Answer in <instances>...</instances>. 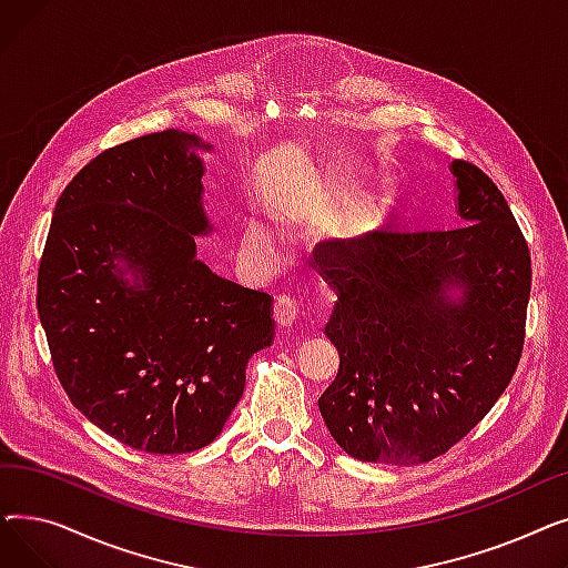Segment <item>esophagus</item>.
<instances>
[{"instance_id":"obj_1","label":"esophagus","mask_w":568,"mask_h":568,"mask_svg":"<svg viewBox=\"0 0 568 568\" xmlns=\"http://www.w3.org/2000/svg\"><path fill=\"white\" fill-rule=\"evenodd\" d=\"M302 317V311H300V302L292 300V296L287 294H281L276 304H274V320L278 326H283V329H290V326H294L296 322H300Z\"/></svg>"}]
</instances>
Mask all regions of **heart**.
I'll list each match as a JSON object with an SVG mask.
<instances>
[{
    "instance_id": "b5f03b06",
    "label": "heart",
    "mask_w": 568,
    "mask_h": 568,
    "mask_svg": "<svg viewBox=\"0 0 568 568\" xmlns=\"http://www.w3.org/2000/svg\"><path fill=\"white\" fill-rule=\"evenodd\" d=\"M246 248L251 257H255L260 264H274L276 260V246L274 236L262 223H253L246 232Z\"/></svg>"
}]
</instances>
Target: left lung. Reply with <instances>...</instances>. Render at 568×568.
<instances>
[{"label":"left lung","instance_id":"obj_1","mask_svg":"<svg viewBox=\"0 0 568 568\" xmlns=\"http://www.w3.org/2000/svg\"><path fill=\"white\" fill-rule=\"evenodd\" d=\"M460 225L377 230L326 242L336 290L324 326L341 368L317 400L341 449L419 465L452 449L497 403L520 362L531 260L493 179L454 161Z\"/></svg>","mask_w":568,"mask_h":568}]
</instances>
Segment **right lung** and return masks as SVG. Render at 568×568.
<instances>
[{
  "instance_id": "add662e5",
  "label": "right lung",
  "mask_w": 568,
  "mask_h": 568,
  "mask_svg": "<svg viewBox=\"0 0 568 568\" xmlns=\"http://www.w3.org/2000/svg\"><path fill=\"white\" fill-rule=\"evenodd\" d=\"M202 152L168 129L105 149L59 195L39 266L54 373L89 422L146 454L212 444L274 341L272 296L197 260Z\"/></svg>"
}]
</instances>
